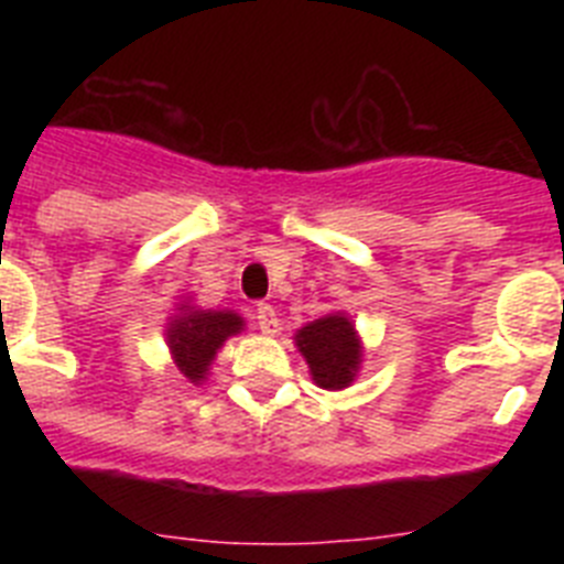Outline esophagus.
<instances>
[{
  "label": "esophagus",
  "mask_w": 564,
  "mask_h": 564,
  "mask_svg": "<svg viewBox=\"0 0 564 564\" xmlns=\"http://www.w3.org/2000/svg\"><path fill=\"white\" fill-rule=\"evenodd\" d=\"M253 322H257V327L262 333H268V336H273V333L279 330V318H276V311H273L271 305H257V311H253Z\"/></svg>",
  "instance_id": "obj_1"
}]
</instances>
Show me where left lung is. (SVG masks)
Listing matches in <instances>:
<instances>
[{
	"instance_id": "left-lung-1",
	"label": "left lung",
	"mask_w": 564,
	"mask_h": 564,
	"mask_svg": "<svg viewBox=\"0 0 564 564\" xmlns=\"http://www.w3.org/2000/svg\"><path fill=\"white\" fill-rule=\"evenodd\" d=\"M296 347L311 367L313 381L322 390L350 387L361 367V341L356 325L344 313H327L302 330H296Z\"/></svg>"
}]
</instances>
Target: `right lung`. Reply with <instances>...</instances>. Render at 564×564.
Listing matches in <instances>:
<instances>
[{
    "mask_svg": "<svg viewBox=\"0 0 564 564\" xmlns=\"http://www.w3.org/2000/svg\"><path fill=\"white\" fill-rule=\"evenodd\" d=\"M242 327L246 322L234 311H200L183 302L166 325V341L177 370L192 383L206 381L217 350L226 338L242 333Z\"/></svg>",
    "mask_w": 564,
    "mask_h": 564,
    "instance_id": "1",
    "label": "right lung"
}]
</instances>
